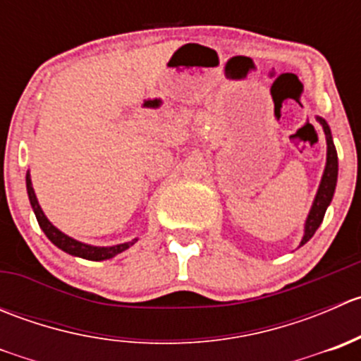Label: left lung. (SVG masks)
I'll return each mask as SVG.
<instances>
[{
    "label": "left lung",
    "instance_id": "8db88e82",
    "mask_svg": "<svg viewBox=\"0 0 361 361\" xmlns=\"http://www.w3.org/2000/svg\"><path fill=\"white\" fill-rule=\"evenodd\" d=\"M319 123H322L323 130H325V137H326V166L325 171H323L322 176V183H319L318 194H316L314 202H312L311 211L307 214V220H305V227H304V238H302L300 246L305 245L309 239L314 235V232L318 231V227L322 225L323 216H325L326 207L330 206L334 197V192H336V185H337V173H338V162H337V150L334 147V140H332V133H330V127L322 116H318Z\"/></svg>",
    "mask_w": 361,
    "mask_h": 361
}]
</instances>
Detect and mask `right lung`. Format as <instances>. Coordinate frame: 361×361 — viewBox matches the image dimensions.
I'll list each match as a JSON object with an SVG mask.
<instances>
[{
	"instance_id": "1",
	"label": "right lung",
	"mask_w": 361,
	"mask_h": 361,
	"mask_svg": "<svg viewBox=\"0 0 361 361\" xmlns=\"http://www.w3.org/2000/svg\"><path fill=\"white\" fill-rule=\"evenodd\" d=\"M25 187H27L29 202H31L32 211H35L36 220H38L42 231L45 232L47 238H49L57 248L66 251V253L73 255V257H80V258H85V260H94V262L108 260V258H113L115 255L122 253V251L130 248V246L137 241V239H133L130 243H123V245H116V246H90V245H85V243L76 241V239L69 238V235L64 234V232H61L59 228L54 227V225L49 221V218L45 216V213H43L42 207H39L38 199H36L35 190H32L31 174H29V171L27 174H25Z\"/></svg>"
}]
</instances>
